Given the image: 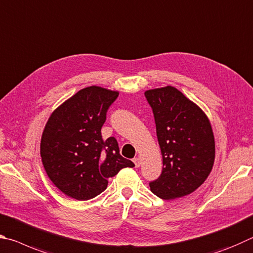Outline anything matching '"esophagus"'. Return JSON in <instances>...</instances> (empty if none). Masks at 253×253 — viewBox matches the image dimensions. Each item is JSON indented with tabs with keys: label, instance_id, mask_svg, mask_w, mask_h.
<instances>
[{
	"label": "esophagus",
	"instance_id": "obj_1",
	"mask_svg": "<svg viewBox=\"0 0 253 253\" xmlns=\"http://www.w3.org/2000/svg\"><path fill=\"white\" fill-rule=\"evenodd\" d=\"M133 162H134V165H135L136 168H139L141 166V160H140L139 158H134L133 159Z\"/></svg>",
	"mask_w": 253,
	"mask_h": 253
}]
</instances>
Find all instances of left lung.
<instances>
[{"instance_id":"1","label":"left lung","mask_w":253,"mask_h":253,"mask_svg":"<svg viewBox=\"0 0 253 253\" xmlns=\"http://www.w3.org/2000/svg\"><path fill=\"white\" fill-rule=\"evenodd\" d=\"M151 105L163 169L151 191L163 200L181 198L205 182L214 163L215 143L209 118L171 85L144 92Z\"/></svg>"}]
</instances>
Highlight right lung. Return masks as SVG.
Instances as JSON below:
<instances>
[{"label": "right lung", "mask_w": 253, "mask_h": 253, "mask_svg": "<svg viewBox=\"0 0 253 253\" xmlns=\"http://www.w3.org/2000/svg\"><path fill=\"white\" fill-rule=\"evenodd\" d=\"M118 91L92 85L75 93L53 111L44 127L40 152L53 184L65 196L88 200L103 192L108 179L134 163L120 154L113 136L101 127Z\"/></svg>", "instance_id": "obj_1"}]
</instances>
